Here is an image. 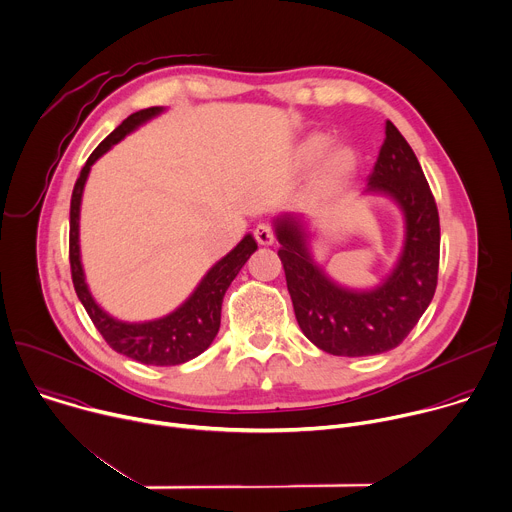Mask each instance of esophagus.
<instances>
[{
	"label": "esophagus",
	"mask_w": 512,
	"mask_h": 512,
	"mask_svg": "<svg viewBox=\"0 0 512 512\" xmlns=\"http://www.w3.org/2000/svg\"><path fill=\"white\" fill-rule=\"evenodd\" d=\"M255 239H257L259 245H273V241H275L273 229L269 225H265V223H259L255 227Z\"/></svg>",
	"instance_id": "esophagus-1"
}]
</instances>
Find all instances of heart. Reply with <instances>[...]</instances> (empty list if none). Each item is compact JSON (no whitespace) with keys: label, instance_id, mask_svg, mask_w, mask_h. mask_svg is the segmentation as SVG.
<instances>
[{"label":"heart","instance_id":"heart-1","mask_svg":"<svg viewBox=\"0 0 512 512\" xmlns=\"http://www.w3.org/2000/svg\"><path fill=\"white\" fill-rule=\"evenodd\" d=\"M333 138L327 134H311L303 140L299 146V160L303 164H315L319 158L325 156V152L331 148ZM358 166V154L350 146H337L329 152V156L323 162V177L333 179H344L352 175Z\"/></svg>","mask_w":512,"mask_h":512}]
</instances>
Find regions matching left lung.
<instances>
[{
    "label": "left lung",
    "mask_w": 512,
    "mask_h": 512,
    "mask_svg": "<svg viewBox=\"0 0 512 512\" xmlns=\"http://www.w3.org/2000/svg\"><path fill=\"white\" fill-rule=\"evenodd\" d=\"M362 195L386 197L404 217V245L374 287L337 283L313 259L309 221L297 213L273 219L279 259L305 337L333 356H376L398 348L428 309L438 281L440 221L422 166L388 120L386 140Z\"/></svg>",
    "instance_id": "1"
}]
</instances>
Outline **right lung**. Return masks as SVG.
<instances>
[{"instance_id":"right-lung-1","label":"right lung","mask_w":512,"mask_h":512,"mask_svg":"<svg viewBox=\"0 0 512 512\" xmlns=\"http://www.w3.org/2000/svg\"><path fill=\"white\" fill-rule=\"evenodd\" d=\"M164 110L166 108L162 106L138 110L130 114L118 128H114L88 156L74 185L70 203V267L76 295L88 311L96 329L108 342V346L114 352L146 366H179L201 356L213 344V339L221 327V305L225 291L229 289L241 267L247 263V259L257 251V241L251 233H247L235 249H231L205 273L195 291L175 311H170L158 319L122 321L118 317H112L96 303L86 283L80 257V207L90 168L124 136H128L148 120L156 118Z\"/></svg>"}]
</instances>
